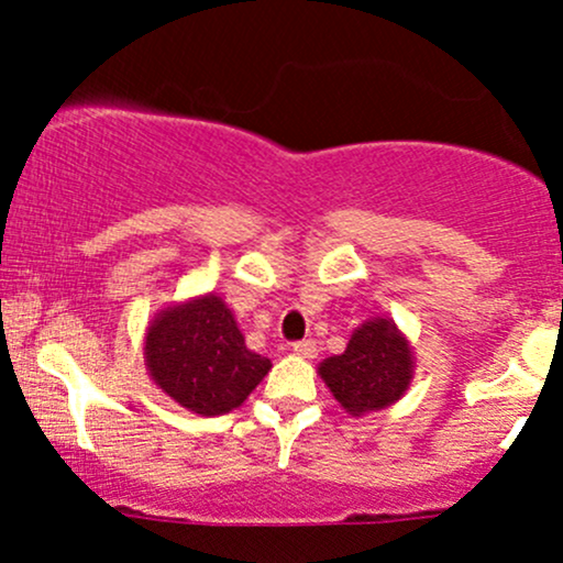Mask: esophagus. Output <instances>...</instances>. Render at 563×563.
<instances>
[{
    "label": "esophagus",
    "mask_w": 563,
    "mask_h": 563,
    "mask_svg": "<svg viewBox=\"0 0 563 563\" xmlns=\"http://www.w3.org/2000/svg\"><path fill=\"white\" fill-rule=\"evenodd\" d=\"M294 354H299V357H303V360L318 357V341H312V339L296 341V344H294Z\"/></svg>",
    "instance_id": "34e87169"
}]
</instances>
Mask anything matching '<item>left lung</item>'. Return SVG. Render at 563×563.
Returning <instances> with one entry per match:
<instances>
[{
	"mask_svg": "<svg viewBox=\"0 0 563 563\" xmlns=\"http://www.w3.org/2000/svg\"><path fill=\"white\" fill-rule=\"evenodd\" d=\"M410 341L391 320L371 318L352 333L344 354L322 360L318 373L349 416L397 402L412 380Z\"/></svg>",
	"mask_w": 563,
	"mask_h": 563,
	"instance_id": "1",
	"label": "left lung"
}]
</instances>
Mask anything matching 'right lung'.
<instances>
[{
	"label": "right lung",
	"instance_id": "1",
	"mask_svg": "<svg viewBox=\"0 0 563 563\" xmlns=\"http://www.w3.org/2000/svg\"><path fill=\"white\" fill-rule=\"evenodd\" d=\"M145 365L156 386L198 416L241 407L273 367L245 346L228 303L214 294L158 312L145 333Z\"/></svg>",
	"mask_w": 563,
	"mask_h": 563
}]
</instances>
